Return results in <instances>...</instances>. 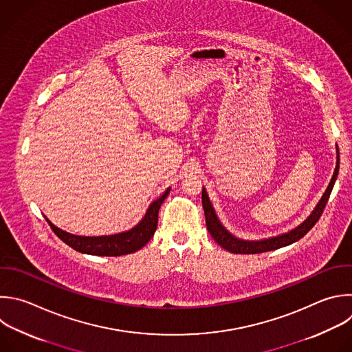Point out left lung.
<instances>
[{
    "instance_id": "left-lung-1",
    "label": "left lung",
    "mask_w": 352,
    "mask_h": 352,
    "mask_svg": "<svg viewBox=\"0 0 352 352\" xmlns=\"http://www.w3.org/2000/svg\"><path fill=\"white\" fill-rule=\"evenodd\" d=\"M336 151H337L336 170L333 173V177L330 179V184H329L326 192L323 193L322 199L319 200V203L315 207V210L312 211V214L296 229L285 233V235L275 236V238H271V239H264V241H260V242H250V241H241L233 235H230V233L218 221V218L214 212V208H212V206L208 200V196L206 193V189L203 188V190H201V203H203V210H204V215H206V225H207V229L210 232L211 238L222 249L228 250L229 253H235V254H258V253H264V252H271V250H276V249L289 246V245L297 242L298 239H301L305 235V233L318 222V219L320 218V215L323 212V208H324V206L329 200V196L331 193L334 181H336L337 174H338V166H340L338 148Z\"/></svg>"
}]
</instances>
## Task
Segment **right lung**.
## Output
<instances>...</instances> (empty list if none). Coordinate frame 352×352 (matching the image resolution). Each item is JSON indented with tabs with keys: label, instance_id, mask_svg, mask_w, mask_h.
<instances>
[{
	"label": "right lung",
	"instance_id": "right-lung-1",
	"mask_svg": "<svg viewBox=\"0 0 352 352\" xmlns=\"http://www.w3.org/2000/svg\"><path fill=\"white\" fill-rule=\"evenodd\" d=\"M168 193H170V188L149 206L145 217L135 228L130 229L129 232L117 233V235L95 236V238L77 236L56 228L54 223L50 222L48 218L45 219L50 223L55 235L78 253L92 254V256H104V257L126 256V254L138 252L152 239V236L155 235V230L157 228V215H159L160 206L164 201V199L168 196Z\"/></svg>",
	"mask_w": 352,
	"mask_h": 352
}]
</instances>
